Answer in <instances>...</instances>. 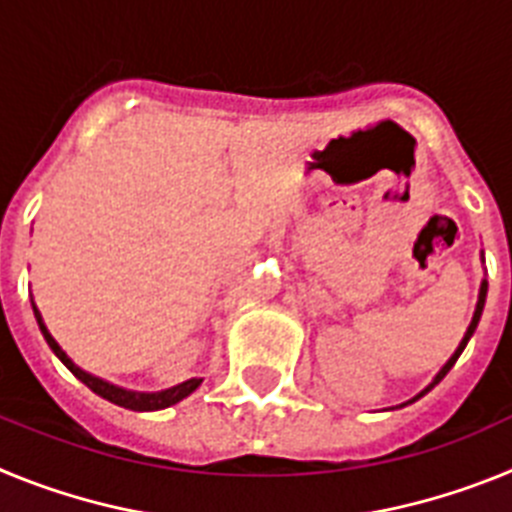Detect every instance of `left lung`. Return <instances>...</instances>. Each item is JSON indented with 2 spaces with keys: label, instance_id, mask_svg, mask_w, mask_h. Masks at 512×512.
I'll return each instance as SVG.
<instances>
[{
  "label": "left lung",
  "instance_id": "obj_1",
  "mask_svg": "<svg viewBox=\"0 0 512 512\" xmlns=\"http://www.w3.org/2000/svg\"><path fill=\"white\" fill-rule=\"evenodd\" d=\"M485 297H487V279H482V287H479V300H477V310H474V318H472V323H469V328H467V333H464V338H461L459 348H456V351H454V356H451V359L446 361V364H443V369H441V372H438L436 377H433V382L428 384V387H425V390L420 392V395H415L413 400H410V402L420 400V397H423L425 392H431L433 387H436V384L441 382V379L446 377V374H449V369H451V366L456 364V359H459V356H461V351H464V346H467V343H469V338H472V333H474V330H477V323H479V318H482V310H485Z\"/></svg>",
  "mask_w": 512,
  "mask_h": 512
}]
</instances>
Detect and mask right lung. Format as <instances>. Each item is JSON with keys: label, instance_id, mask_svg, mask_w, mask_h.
Returning a JSON list of instances; mask_svg holds the SVG:
<instances>
[{"label": "right lung", "instance_id": "1", "mask_svg": "<svg viewBox=\"0 0 512 512\" xmlns=\"http://www.w3.org/2000/svg\"><path fill=\"white\" fill-rule=\"evenodd\" d=\"M33 312H35V320H38L40 325V333L45 336V341H48V346L53 348V354L58 356V359L63 361V366L66 369H71V374H74L76 379H81V382L87 384L89 390L94 392V395L104 397V400L115 402V405H120V408L125 410H138V413H148V410H164V408H171V405H176L179 400H184V397L192 395L197 387L202 384V379H187V382L176 384V387H169V390H161V392H133V390H125V387H117V384H110L104 382V379L94 377V374L84 372V369H79V366L74 364V361L66 356V351H63L61 346L56 343V338L48 333V328H45L43 318H40V310L33 305Z\"/></svg>", "mask_w": 512, "mask_h": 512}]
</instances>
